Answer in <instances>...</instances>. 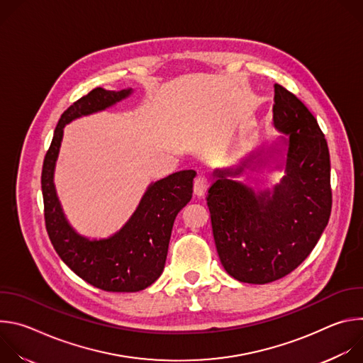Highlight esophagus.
I'll return each mask as SVG.
<instances>
[{"label":"esophagus","mask_w":363,"mask_h":363,"mask_svg":"<svg viewBox=\"0 0 363 363\" xmlns=\"http://www.w3.org/2000/svg\"><path fill=\"white\" fill-rule=\"evenodd\" d=\"M206 188H208V179H206L203 175H199L194 181V194L196 196H203L206 192Z\"/></svg>","instance_id":"obj_1"}]
</instances>
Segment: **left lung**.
Masks as SVG:
<instances>
[{"instance_id": "left-lung-1", "label": "left lung", "mask_w": 363, "mask_h": 363, "mask_svg": "<svg viewBox=\"0 0 363 363\" xmlns=\"http://www.w3.org/2000/svg\"><path fill=\"white\" fill-rule=\"evenodd\" d=\"M273 126L280 132L273 143L250 152L233 168L214 171L206 198L221 264L250 284L279 280L298 267L332 211L325 135L310 111L280 84H274ZM270 162L272 170L284 171L273 189L258 190L235 179Z\"/></svg>"}]
</instances>
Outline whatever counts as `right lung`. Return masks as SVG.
I'll return each instance as SVG.
<instances>
[{
	"label": "right lung",
	"mask_w": 363,
	"mask_h": 363,
	"mask_svg": "<svg viewBox=\"0 0 363 363\" xmlns=\"http://www.w3.org/2000/svg\"><path fill=\"white\" fill-rule=\"evenodd\" d=\"M133 89L119 91L93 89L62 115L45 153L41 189L45 228L66 266L89 284L105 291H139L158 280L164 272L174 221L192 198L195 171L186 169L150 182L135 213L125 225L106 238H87L67 221L59 201L55 171L65 126L129 97Z\"/></svg>",
	"instance_id": "1"
}]
</instances>
